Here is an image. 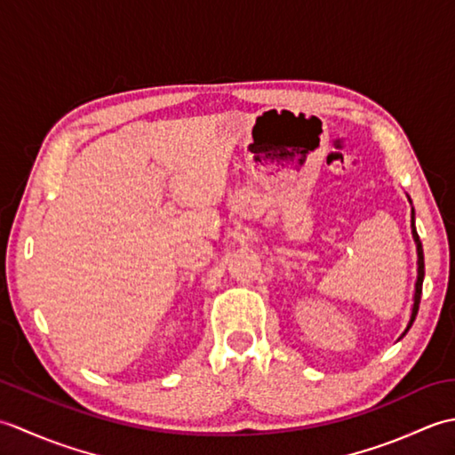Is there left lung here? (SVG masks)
I'll return each instance as SVG.
<instances>
[{
  "mask_svg": "<svg viewBox=\"0 0 455 455\" xmlns=\"http://www.w3.org/2000/svg\"><path fill=\"white\" fill-rule=\"evenodd\" d=\"M412 236H414V243H417V252H419V277H417V289H414V305H412V315H411V323L407 326V331L412 326L414 318H417L419 305H420V295H422V282H424V254H422V244H420V238L417 235V228H414V211H412ZM407 331H404V332H407Z\"/></svg>",
  "mask_w": 455,
  "mask_h": 455,
  "instance_id": "1",
  "label": "left lung"
}]
</instances>
